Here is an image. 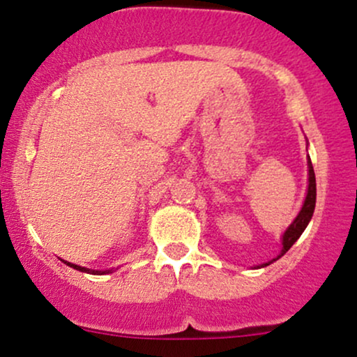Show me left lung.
Listing matches in <instances>:
<instances>
[{
	"instance_id": "obj_1",
	"label": "left lung",
	"mask_w": 357,
	"mask_h": 357,
	"mask_svg": "<svg viewBox=\"0 0 357 357\" xmlns=\"http://www.w3.org/2000/svg\"><path fill=\"white\" fill-rule=\"evenodd\" d=\"M314 208H315V174H314L312 162H310V159H309V190H307L304 206H302V210L297 215V218L294 220V223L290 225V227L287 228V231L284 233V238H282V245H284V247H282L280 255H278L277 258L284 257L285 253L290 250V247H292V245L298 240V236L302 235V231L305 230V227L309 225L310 218H312ZM277 258H275V260H277ZM272 261H268V264H264V267H267V265L272 264Z\"/></svg>"
}]
</instances>
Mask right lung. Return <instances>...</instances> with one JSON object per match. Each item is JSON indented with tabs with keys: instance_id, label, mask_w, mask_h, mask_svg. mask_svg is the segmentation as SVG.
Listing matches in <instances>:
<instances>
[{
	"instance_id": "right-lung-1",
	"label": "right lung",
	"mask_w": 357,
	"mask_h": 357,
	"mask_svg": "<svg viewBox=\"0 0 357 357\" xmlns=\"http://www.w3.org/2000/svg\"><path fill=\"white\" fill-rule=\"evenodd\" d=\"M65 264H67V261H65ZM67 265H70V267H73L75 270H80V272H90V273H93V275H96V273H99V275H102V273H105V272H97V270H87V268L79 267V265H73V264H67Z\"/></svg>"
}]
</instances>
